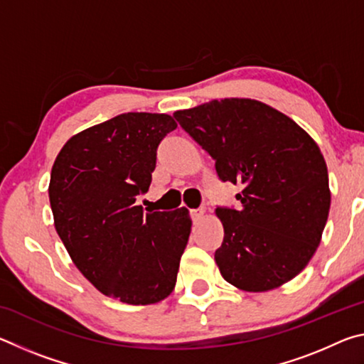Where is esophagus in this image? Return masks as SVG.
<instances>
[{"mask_svg": "<svg viewBox=\"0 0 364 364\" xmlns=\"http://www.w3.org/2000/svg\"><path fill=\"white\" fill-rule=\"evenodd\" d=\"M205 213H207V210L204 207L194 208V210H191V218H193L194 223H199V221L205 217Z\"/></svg>", "mask_w": 364, "mask_h": 364, "instance_id": "1", "label": "esophagus"}]
</instances>
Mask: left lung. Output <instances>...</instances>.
Returning a JSON list of instances; mask_svg holds the SVG:
<instances>
[{"instance_id": "obj_1", "label": "left lung", "mask_w": 364, "mask_h": 364, "mask_svg": "<svg viewBox=\"0 0 364 364\" xmlns=\"http://www.w3.org/2000/svg\"><path fill=\"white\" fill-rule=\"evenodd\" d=\"M173 115L213 157L220 180L242 184L239 210H215L225 230L215 252L225 281L267 292L294 279L315 255L331 207L328 167L315 139L249 97L213 100Z\"/></svg>"}]
</instances>
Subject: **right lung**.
I'll list each match as a JSON object with an SVG mask.
<instances>
[{"label":"right lung","instance_id":"add662e5","mask_svg":"<svg viewBox=\"0 0 364 364\" xmlns=\"http://www.w3.org/2000/svg\"><path fill=\"white\" fill-rule=\"evenodd\" d=\"M175 128L168 114H120L73 134L54 160L48 193L60 241L80 273L123 304H157L176 284L189 210L136 205L151 186L157 146Z\"/></svg>","mask_w":364,"mask_h":364}]
</instances>
